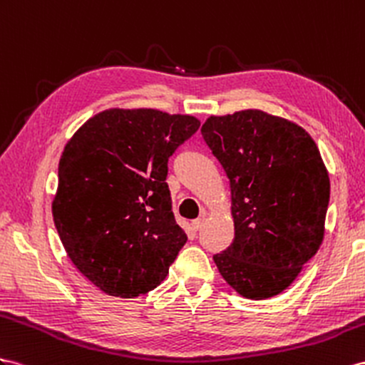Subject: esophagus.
<instances>
[{"label": "esophagus", "instance_id": "esophagus-1", "mask_svg": "<svg viewBox=\"0 0 365 365\" xmlns=\"http://www.w3.org/2000/svg\"><path fill=\"white\" fill-rule=\"evenodd\" d=\"M203 223H205V216H202V217H199V219L192 220V222H191V227H192V230H194V231H199V230L203 227Z\"/></svg>", "mask_w": 365, "mask_h": 365}]
</instances>
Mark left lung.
<instances>
[{
    "instance_id": "1",
    "label": "left lung",
    "mask_w": 365,
    "mask_h": 365,
    "mask_svg": "<svg viewBox=\"0 0 365 365\" xmlns=\"http://www.w3.org/2000/svg\"><path fill=\"white\" fill-rule=\"evenodd\" d=\"M202 135L230 179L235 240L212 259L247 299L282 293L319 250L330 179L314 140L260 109L211 115Z\"/></svg>"
}]
</instances>
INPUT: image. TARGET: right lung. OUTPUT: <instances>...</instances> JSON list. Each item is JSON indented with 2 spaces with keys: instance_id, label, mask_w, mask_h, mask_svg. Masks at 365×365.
<instances>
[{
  "instance_id": "add662e5",
  "label": "right lung",
  "mask_w": 365,
  "mask_h": 365,
  "mask_svg": "<svg viewBox=\"0 0 365 365\" xmlns=\"http://www.w3.org/2000/svg\"><path fill=\"white\" fill-rule=\"evenodd\" d=\"M199 126L192 115L112 108L64 146L53 223L72 264L103 293L151 292L186 244L171 210L168 158Z\"/></svg>"
}]
</instances>
